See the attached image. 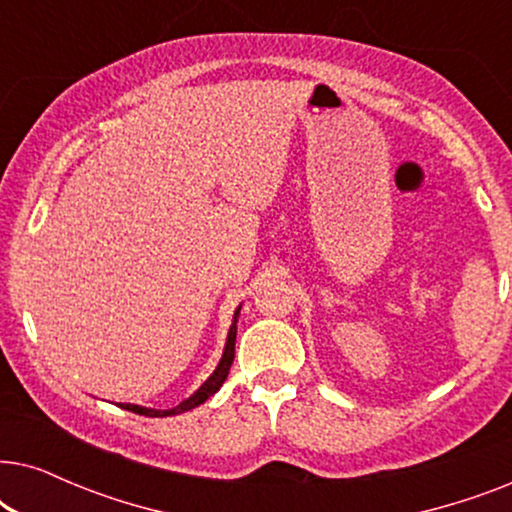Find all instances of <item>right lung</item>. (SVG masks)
Listing matches in <instances>:
<instances>
[{"mask_svg":"<svg viewBox=\"0 0 512 512\" xmlns=\"http://www.w3.org/2000/svg\"><path fill=\"white\" fill-rule=\"evenodd\" d=\"M240 310H242V305L237 307L235 314H233V324H230V328H228L226 347H223V356H221L219 366H216L214 373L209 375L207 380L200 384V389L195 391V394H191V396L186 398V401H181L179 405H174V408H170V410L144 408V405H135V403H118V405H121L123 410L135 412V415H144V417H172V415H181V412H188V410L198 408V405L205 403L209 396H214L216 391L221 389V384L226 382L228 370H230V366H233V359H235V338H237V317H240Z\"/></svg>","mask_w":512,"mask_h":512,"instance_id":"obj_1","label":"right lung"}]
</instances>
